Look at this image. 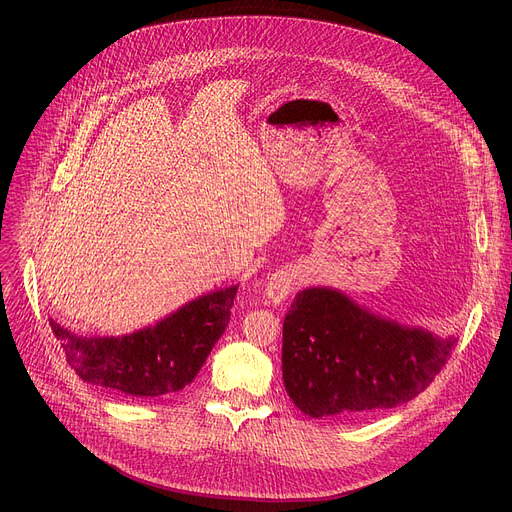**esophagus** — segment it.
<instances>
[{"mask_svg": "<svg viewBox=\"0 0 512 512\" xmlns=\"http://www.w3.org/2000/svg\"><path fill=\"white\" fill-rule=\"evenodd\" d=\"M299 274L294 267H280L270 278H267L265 284V297L270 299V303L280 305L284 299H288V294L299 286Z\"/></svg>", "mask_w": 512, "mask_h": 512, "instance_id": "34e87169", "label": "esophagus"}]
</instances>
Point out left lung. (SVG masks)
I'll use <instances>...</instances> for the list:
<instances>
[{
	"label": "left lung",
	"instance_id": "1",
	"mask_svg": "<svg viewBox=\"0 0 512 512\" xmlns=\"http://www.w3.org/2000/svg\"><path fill=\"white\" fill-rule=\"evenodd\" d=\"M454 344L373 315L336 290L307 288L284 317V388L305 415L371 417L421 394Z\"/></svg>",
	"mask_w": 512,
	"mask_h": 512
}]
</instances>
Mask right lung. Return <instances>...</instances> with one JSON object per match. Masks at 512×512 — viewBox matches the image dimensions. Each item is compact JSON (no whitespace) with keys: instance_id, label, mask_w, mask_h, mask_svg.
Here are the masks:
<instances>
[{"instance_id":"right-lung-1","label":"right lung","mask_w":512,"mask_h":512,"mask_svg":"<svg viewBox=\"0 0 512 512\" xmlns=\"http://www.w3.org/2000/svg\"><path fill=\"white\" fill-rule=\"evenodd\" d=\"M236 290L205 294L157 326L122 338L76 336L56 321L49 324L80 380L126 396H168L195 380L228 326Z\"/></svg>"}]
</instances>
